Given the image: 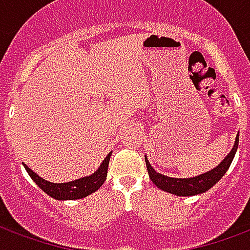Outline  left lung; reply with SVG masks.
I'll return each mask as SVG.
<instances>
[{
  "label": "left lung",
  "instance_id": "8db88e82",
  "mask_svg": "<svg viewBox=\"0 0 250 250\" xmlns=\"http://www.w3.org/2000/svg\"><path fill=\"white\" fill-rule=\"evenodd\" d=\"M237 148H238V134L236 136V142H234V146L231 148V151L226 155L225 159L217 167L210 170L208 173L193 177V178H171V177H166V175L157 173L151 167V165H150L146 157H145V161H146L147 171H148L150 179L157 188H159L163 191L179 195V197H191V195H197V194H202L205 191H208L209 188H213L224 177V174L228 171L233 158L236 155Z\"/></svg>",
  "mask_w": 250,
  "mask_h": 250
}]
</instances>
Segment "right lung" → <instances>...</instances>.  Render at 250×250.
<instances>
[{
	"label": "right lung",
	"instance_id": "1",
	"mask_svg": "<svg viewBox=\"0 0 250 250\" xmlns=\"http://www.w3.org/2000/svg\"><path fill=\"white\" fill-rule=\"evenodd\" d=\"M111 154L112 152H109L108 155L104 158L100 167L89 177H83V178L71 181L66 184H53V182L45 181L41 178L40 175H37L35 171H32L26 165H24V167L29 174L30 178L35 181V184L49 197L57 199V201H66V199L73 201V199L84 198L89 194L95 193L104 184V181L107 178V170H108Z\"/></svg>",
	"mask_w": 250,
	"mask_h": 250
}]
</instances>
